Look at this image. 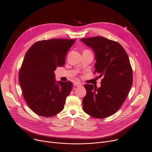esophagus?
I'll return each mask as SVG.
<instances>
[{
  "label": "esophagus",
  "instance_id": "34e87169",
  "mask_svg": "<svg viewBox=\"0 0 152 152\" xmlns=\"http://www.w3.org/2000/svg\"><path fill=\"white\" fill-rule=\"evenodd\" d=\"M73 85L76 87H80L81 86V84L79 83V82H75L73 83Z\"/></svg>",
  "mask_w": 152,
  "mask_h": 152
}]
</instances>
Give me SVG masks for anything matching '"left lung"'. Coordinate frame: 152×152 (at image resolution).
Instances as JSON below:
<instances>
[{
  "label": "left lung",
  "mask_w": 152,
  "mask_h": 152,
  "mask_svg": "<svg viewBox=\"0 0 152 152\" xmlns=\"http://www.w3.org/2000/svg\"><path fill=\"white\" fill-rule=\"evenodd\" d=\"M80 40L94 51L96 62L94 73L103 76L101 86L85 84L84 111L96 118H105L121 108L133 84V72L128 55L122 45L101 36Z\"/></svg>",
  "instance_id": "1"
}]
</instances>
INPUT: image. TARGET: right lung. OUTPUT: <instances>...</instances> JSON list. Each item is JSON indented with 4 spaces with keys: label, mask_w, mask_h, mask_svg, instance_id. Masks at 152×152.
<instances>
[{
    "label": "right lung",
    "mask_w": 152,
    "mask_h": 152,
    "mask_svg": "<svg viewBox=\"0 0 152 152\" xmlns=\"http://www.w3.org/2000/svg\"><path fill=\"white\" fill-rule=\"evenodd\" d=\"M76 39L38 41L26 53L19 80L23 98L36 114L51 117L64 109L73 84L55 80L54 70L62 66L66 54Z\"/></svg>",
    "instance_id": "right-lung-1"
}]
</instances>
